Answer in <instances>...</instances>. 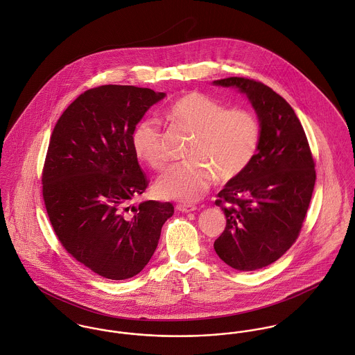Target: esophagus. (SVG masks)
<instances>
[{"instance_id":"esophagus-1","label":"esophagus","mask_w":355,"mask_h":355,"mask_svg":"<svg viewBox=\"0 0 355 355\" xmlns=\"http://www.w3.org/2000/svg\"><path fill=\"white\" fill-rule=\"evenodd\" d=\"M177 209H178L180 212H182V214H189V212L196 211L197 207L196 205H192V204H178V205H177Z\"/></svg>"}]
</instances>
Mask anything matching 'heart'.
<instances>
[{"mask_svg": "<svg viewBox=\"0 0 355 355\" xmlns=\"http://www.w3.org/2000/svg\"><path fill=\"white\" fill-rule=\"evenodd\" d=\"M168 119L195 133L189 157L192 160L171 164L157 180L155 189L163 198L196 201L214 184L239 177L254 158L260 126L246 110L226 107L215 99L189 92L180 96L167 110ZM136 157L154 168L164 164L162 133L151 119H141L132 132Z\"/></svg>", "mask_w": 355, "mask_h": 355, "instance_id": "b5f03b06", "label": "heart"}]
</instances>
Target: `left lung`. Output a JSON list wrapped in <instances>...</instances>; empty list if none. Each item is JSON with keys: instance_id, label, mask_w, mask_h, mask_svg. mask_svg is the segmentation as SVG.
Returning <instances> with one entry per match:
<instances>
[{"instance_id": "left-lung-1", "label": "left lung", "mask_w": 355, "mask_h": 355, "mask_svg": "<svg viewBox=\"0 0 355 355\" xmlns=\"http://www.w3.org/2000/svg\"><path fill=\"white\" fill-rule=\"evenodd\" d=\"M212 84L243 94L260 125L254 158L218 193L226 227L214 243L227 266L254 271L272 264L295 242L315 188V162L300 119L272 88L243 78Z\"/></svg>"}]
</instances>
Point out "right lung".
I'll return each instance as SVG.
<instances>
[{
  "mask_svg": "<svg viewBox=\"0 0 355 355\" xmlns=\"http://www.w3.org/2000/svg\"><path fill=\"white\" fill-rule=\"evenodd\" d=\"M164 96L133 85L88 89L62 113L50 139L42 182L51 226L68 253L106 279L137 275L174 214L171 202L129 205L147 188L132 132Z\"/></svg>",
  "mask_w": 355,
  "mask_h": 355,
  "instance_id": "right-lung-1",
  "label": "right lung"
}]
</instances>
